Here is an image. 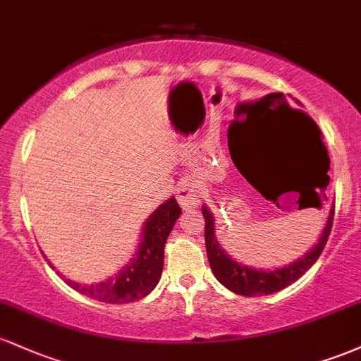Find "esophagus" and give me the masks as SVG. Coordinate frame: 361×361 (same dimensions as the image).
Returning <instances> with one entry per match:
<instances>
[{
	"instance_id": "obj_1",
	"label": "esophagus",
	"mask_w": 361,
	"mask_h": 361,
	"mask_svg": "<svg viewBox=\"0 0 361 361\" xmlns=\"http://www.w3.org/2000/svg\"><path fill=\"white\" fill-rule=\"evenodd\" d=\"M176 198L183 209H190V207H197L202 200V192L198 185L192 180H183L178 185Z\"/></svg>"
}]
</instances>
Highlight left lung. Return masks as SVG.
<instances>
[{
    "instance_id": "obj_1",
    "label": "left lung",
    "mask_w": 361,
    "mask_h": 361,
    "mask_svg": "<svg viewBox=\"0 0 361 361\" xmlns=\"http://www.w3.org/2000/svg\"><path fill=\"white\" fill-rule=\"evenodd\" d=\"M283 106H287L285 103ZM312 127V130L319 134V128L316 123L312 122L309 117H305ZM327 168L324 166L326 175L322 178V183L319 185V188L322 190V195H319L316 190L312 188L314 197H316V207H321L322 200H327L324 190L329 185V176H327ZM202 214L205 217V247H207V256H209L210 268H212L215 279H217L226 288H229L231 292L238 293V295L244 297H258V295H270V293L279 292L281 288H287L288 285H292L293 281H297L304 275L305 271L316 263L319 256H321L322 250H324L327 238H329L331 227H333V215H334V204L331 205L329 215H327V221L324 224V229H322L321 235H319L317 243L314 244L310 250L305 252L304 256H300L299 259L292 261V263L285 264V267L273 268V270H263V268H255L247 267V264L239 263L231 258L227 255L226 250H222L221 244H219L217 238H215V221L214 214L210 212L209 207H202Z\"/></svg>"
}]
</instances>
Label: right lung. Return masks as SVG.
<instances>
[{"label": "right lung", "instance_id": "1", "mask_svg": "<svg viewBox=\"0 0 361 361\" xmlns=\"http://www.w3.org/2000/svg\"><path fill=\"white\" fill-rule=\"evenodd\" d=\"M180 214L181 209L175 197L168 198L164 204L157 207L142 224L140 243L134 258L128 261L122 270L103 281L85 285L66 279L59 271L57 273L69 287L98 302L128 304V302L144 299L154 290L161 279L164 264V244Z\"/></svg>", "mask_w": 361, "mask_h": 361}]
</instances>
